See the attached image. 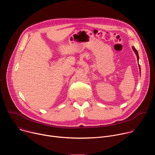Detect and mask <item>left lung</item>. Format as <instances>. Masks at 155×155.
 Returning a JSON list of instances; mask_svg holds the SVG:
<instances>
[{"instance_id": "obj_1", "label": "left lung", "mask_w": 155, "mask_h": 155, "mask_svg": "<svg viewBox=\"0 0 155 155\" xmlns=\"http://www.w3.org/2000/svg\"><path fill=\"white\" fill-rule=\"evenodd\" d=\"M132 49H133V50H134V51L135 52V53L136 54V56H137V60L139 61V54H138V52H137V51L136 50V49L135 48V47H132ZM139 69H140V65L139 64Z\"/></svg>"}]
</instances>
